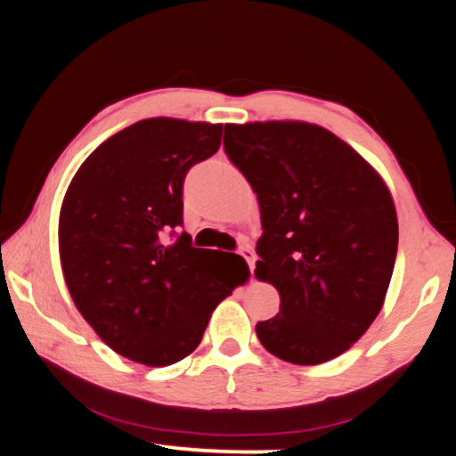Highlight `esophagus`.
Wrapping results in <instances>:
<instances>
[{
	"instance_id": "obj_1",
	"label": "esophagus",
	"mask_w": 456,
	"mask_h": 456,
	"mask_svg": "<svg viewBox=\"0 0 456 456\" xmlns=\"http://www.w3.org/2000/svg\"><path fill=\"white\" fill-rule=\"evenodd\" d=\"M237 253L247 261V265H249L251 273H253V267H256V253H253L251 247H241V249H239Z\"/></svg>"
}]
</instances>
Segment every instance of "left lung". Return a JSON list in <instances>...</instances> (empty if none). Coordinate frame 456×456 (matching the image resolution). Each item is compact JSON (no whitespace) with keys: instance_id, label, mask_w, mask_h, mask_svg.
Instances as JSON below:
<instances>
[{"instance_id":"1","label":"left lung","mask_w":456,"mask_h":456,"mask_svg":"<svg viewBox=\"0 0 456 456\" xmlns=\"http://www.w3.org/2000/svg\"><path fill=\"white\" fill-rule=\"evenodd\" d=\"M225 152L256 191L259 281L280 314L257 323L264 348L297 366L334 360L384 305L398 249L395 200L376 168L323 126L225 125Z\"/></svg>"}]
</instances>
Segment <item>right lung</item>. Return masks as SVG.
Returning a JSON list of instances; mask_svg holds the SVG:
<instances>
[{
	"mask_svg": "<svg viewBox=\"0 0 456 456\" xmlns=\"http://www.w3.org/2000/svg\"><path fill=\"white\" fill-rule=\"evenodd\" d=\"M221 134L211 122H134L84 160L61 200L68 291L100 339L138 364L187 358L215 307L247 280H221L219 253L192 247L184 231L167 239L183 225L184 175L219 151Z\"/></svg>",
	"mask_w": 456,
	"mask_h": 456,
	"instance_id": "right-lung-1",
	"label": "right lung"
}]
</instances>
